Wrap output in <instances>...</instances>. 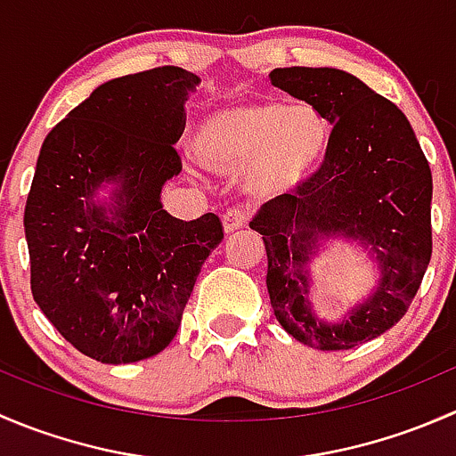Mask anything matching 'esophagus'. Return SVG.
<instances>
[{"label":"esophagus","mask_w":456,"mask_h":456,"mask_svg":"<svg viewBox=\"0 0 456 456\" xmlns=\"http://www.w3.org/2000/svg\"><path fill=\"white\" fill-rule=\"evenodd\" d=\"M247 218H249V214H247L245 209H240V207H232V209L224 211V216H223L224 232L232 233V232H236V229L245 227Z\"/></svg>","instance_id":"esophagus-1"}]
</instances>
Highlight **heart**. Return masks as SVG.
<instances>
[{"label":"heart","mask_w":456,"mask_h":456,"mask_svg":"<svg viewBox=\"0 0 456 456\" xmlns=\"http://www.w3.org/2000/svg\"><path fill=\"white\" fill-rule=\"evenodd\" d=\"M330 141V126L314 105L278 101L238 105L209 114L196 130L194 150L207 169H245V190L275 199L296 190L317 167Z\"/></svg>","instance_id":"b5f03b06"}]
</instances>
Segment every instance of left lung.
<instances>
[{
  "label": "left lung",
  "mask_w": 456,
  "mask_h": 456,
  "mask_svg": "<svg viewBox=\"0 0 456 456\" xmlns=\"http://www.w3.org/2000/svg\"><path fill=\"white\" fill-rule=\"evenodd\" d=\"M269 79L333 126L320 169L249 223L265 240L271 306L297 342L344 351L393 329L419 291L432 256L430 165L402 110L357 77L293 66ZM330 235L360 241L382 271L373 296L342 322H324L308 300L310 257Z\"/></svg>",
  "instance_id": "obj_1"
}]
</instances>
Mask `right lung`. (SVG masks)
<instances>
[{
  "instance_id": "add662e5",
  "label": "right lung",
  "mask_w": 456,
  "mask_h": 456,
  "mask_svg": "<svg viewBox=\"0 0 456 456\" xmlns=\"http://www.w3.org/2000/svg\"><path fill=\"white\" fill-rule=\"evenodd\" d=\"M199 81L176 66L118 77L41 145L24 211L32 297L103 364L147 360L172 342L202 262L223 242L216 214L185 223L160 205L183 169L174 142ZM103 182L118 185L110 206L94 200Z\"/></svg>"
}]
</instances>
